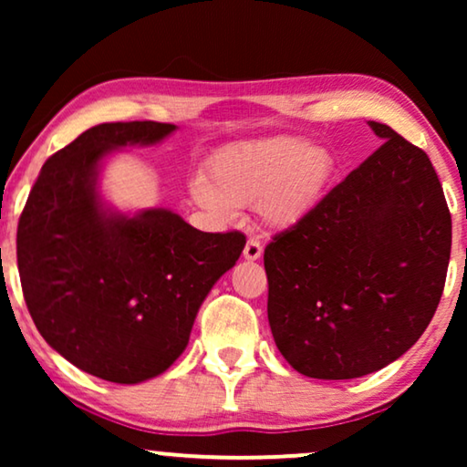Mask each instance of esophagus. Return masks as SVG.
<instances>
[{"label": "esophagus", "mask_w": 467, "mask_h": 467, "mask_svg": "<svg viewBox=\"0 0 467 467\" xmlns=\"http://www.w3.org/2000/svg\"><path fill=\"white\" fill-rule=\"evenodd\" d=\"M262 244H259V241H255V239H249L247 241V244H244V249H243V257L247 259V262H255V259H259L262 257Z\"/></svg>", "instance_id": "obj_1"}]
</instances>
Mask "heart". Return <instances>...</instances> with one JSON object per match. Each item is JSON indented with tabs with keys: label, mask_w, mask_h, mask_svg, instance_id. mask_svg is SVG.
I'll return each mask as SVG.
<instances>
[{
	"label": "heart",
	"mask_w": 467,
	"mask_h": 467,
	"mask_svg": "<svg viewBox=\"0 0 467 467\" xmlns=\"http://www.w3.org/2000/svg\"><path fill=\"white\" fill-rule=\"evenodd\" d=\"M334 172L323 146L292 136L249 140L220 150L208 164V179L192 183L193 200L216 218L231 223L236 208L257 203L259 216L274 228L298 223Z\"/></svg>",
	"instance_id": "obj_1"
}]
</instances>
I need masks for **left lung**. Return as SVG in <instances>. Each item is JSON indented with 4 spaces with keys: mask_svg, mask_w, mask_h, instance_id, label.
Here are the masks:
<instances>
[{
    "mask_svg": "<svg viewBox=\"0 0 467 467\" xmlns=\"http://www.w3.org/2000/svg\"><path fill=\"white\" fill-rule=\"evenodd\" d=\"M385 140L264 253L274 342L300 375L357 379L412 348L445 288L451 214L424 150Z\"/></svg>",
    "mask_w": 467,
    "mask_h": 467,
    "instance_id": "left-lung-1",
    "label": "left lung"
}]
</instances>
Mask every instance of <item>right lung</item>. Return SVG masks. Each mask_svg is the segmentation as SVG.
I'll use <instances>...</instances> for the list:
<instances>
[{
  "label": "right lung",
  "mask_w": 467,
  "mask_h": 467,
  "mask_svg": "<svg viewBox=\"0 0 467 467\" xmlns=\"http://www.w3.org/2000/svg\"><path fill=\"white\" fill-rule=\"evenodd\" d=\"M177 125L100 123L43 164L16 239L26 306L45 342L110 383L162 375L189 342L243 233H202L164 208L123 214L99 192L102 161L154 146Z\"/></svg>",
  "instance_id": "obj_1"
}]
</instances>
